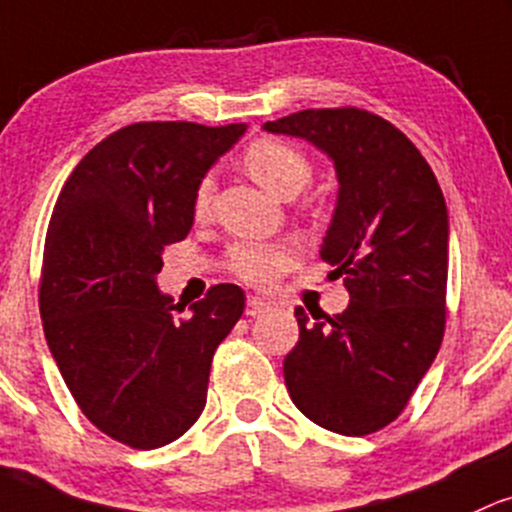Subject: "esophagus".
<instances>
[{"mask_svg":"<svg viewBox=\"0 0 512 512\" xmlns=\"http://www.w3.org/2000/svg\"><path fill=\"white\" fill-rule=\"evenodd\" d=\"M269 311V303L265 299H260V296H250L247 299V306H245V316L255 318V316H262V313Z\"/></svg>","mask_w":512,"mask_h":512,"instance_id":"esophagus-1","label":"esophagus"}]
</instances>
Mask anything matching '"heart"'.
Returning a JSON list of instances; mask_svg holds the SVG:
<instances>
[{
	"label": "heart",
	"mask_w": 512,
	"mask_h": 512,
	"mask_svg": "<svg viewBox=\"0 0 512 512\" xmlns=\"http://www.w3.org/2000/svg\"><path fill=\"white\" fill-rule=\"evenodd\" d=\"M243 167L252 179L272 194L294 199L311 182L313 167L308 157L284 140L262 138L245 148ZM213 182L201 179L194 192L196 218H206L211 211ZM296 247L291 243H238L228 252V269L252 286H269L286 267L294 265Z\"/></svg>",
	"instance_id": "heart-1"
}]
</instances>
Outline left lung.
Listing matches in <instances>:
<instances>
[{
    "mask_svg": "<svg viewBox=\"0 0 512 512\" xmlns=\"http://www.w3.org/2000/svg\"><path fill=\"white\" fill-rule=\"evenodd\" d=\"M262 128L308 140L333 160L338 204L320 257L350 291L338 316L311 320L296 308L286 389L320 428L369 435L401 415L442 345L445 196L411 140L364 109H306Z\"/></svg>",
    "mask_w": 512,
    "mask_h": 512,
    "instance_id": "8db88e82",
    "label": "left lung"
}]
</instances>
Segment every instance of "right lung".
Wrapping results in <instances>:
<instances>
[{
    "label": "right lung",
    "mask_w": 512,
    "mask_h": 512,
    "mask_svg": "<svg viewBox=\"0 0 512 512\" xmlns=\"http://www.w3.org/2000/svg\"><path fill=\"white\" fill-rule=\"evenodd\" d=\"M245 128L133 123L94 145L55 201L38 294L50 355L82 413L133 449L192 428L213 352L243 316L240 286H211L182 318L155 279L192 230L196 187Z\"/></svg>",
    "instance_id": "add662e5"
}]
</instances>
